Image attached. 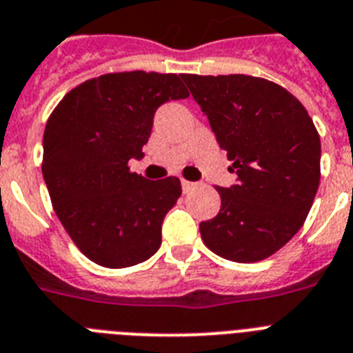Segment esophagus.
<instances>
[{"mask_svg": "<svg viewBox=\"0 0 353 353\" xmlns=\"http://www.w3.org/2000/svg\"><path fill=\"white\" fill-rule=\"evenodd\" d=\"M181 186H183V192H190V190H194L195 188V183H192V181H186V179H183L181 181Z\"/></svg>", "mask_w": 353, "mask_h": 353, "instance_id": "34e87169", "label": "esophagus"}]
</instances>
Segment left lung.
Wrapping results in <instances>:
<instances>
[{"instance_id":"left-lung-1","label":"left lung","mask_w":353,"mask_h":353,"mask_svg":"<svg viewBox=\"0 0 353 353\" xmlns=\"http://www.w3.org/2000/svg\"><path fill=\"white\" fill-rule=\"evenodd\" d=\"M181 79L239 176L232 188H217L221 212L201 222V239L232 262L269 259L298 233L314 203L321 177L318 129L294 94L260 77Z\"/></svg>"}]
</instances>
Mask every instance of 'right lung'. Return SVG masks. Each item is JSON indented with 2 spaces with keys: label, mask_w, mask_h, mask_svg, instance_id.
Masks as SVG:
<instances>
[{
  "label": "right lung",
  "mask_w": 353,
  "mask_h": 353,
  "mask_svg": "<svg viewBox=\"0 0 353 353\" xmlns=\"http://www.w3.org/2000/svg\"><path fill=\"white\" fill-rule=\"evenodd\" d=\"M188 94L176 73L114 71L68 91L50 114L44 181L59 221L91 262L121 269L159 250L181 181H149L131 172L129 159L143 156L156 109Z\"/></svg>",
  "instance_id": "1"
}]
</instances>
